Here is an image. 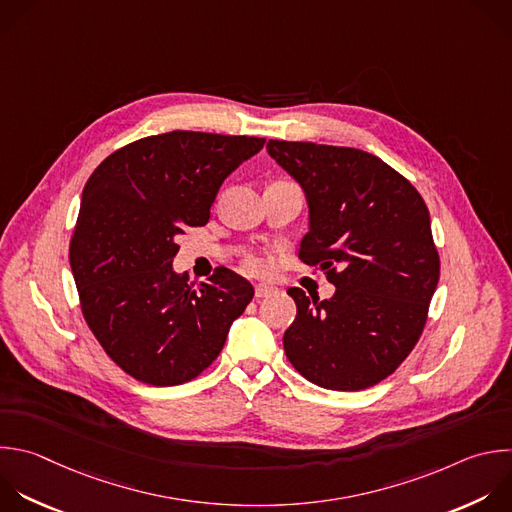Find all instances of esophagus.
Here are the masks:
<instances>
[{
	"mask_svg": "<svg viewBox=\"0 0 512 512\" xmlns=\"http://www.w3.org/2000/svg\"><path fill=\"white\" fill-rule=\"evenodd\" d=\"M273 293H277V287H273L269 283H257L255 285V297H269Z\"/></svg>",
	"mask_w": 512,
	"mask_h": 512,
	"instance_id": "esophagus-1",
	"label": "esophagus"
}]
</instances>
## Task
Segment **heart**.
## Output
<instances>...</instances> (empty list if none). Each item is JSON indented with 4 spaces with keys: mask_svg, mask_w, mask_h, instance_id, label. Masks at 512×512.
Instances as JSON below:
<instances>
[{
    "mask_svg": "<svg viewBox=\"0 0 512 512\" xmlns=\"http://www.w3.org/2000/svg\"><path fill=\"white\" fill-rule=\"evenodd\" d=\"M247 269H249V271H253V273H259V271L263 269V265H261V261H259V259L251 257V259H247Z\"/></svg>",
    "mask_w": 512,
    "mask_h": 512,
    "instance_id": "b5f03b06",
    "label": "heart"
}]
</instances>
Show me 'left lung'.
Listing matches in <instances>:
<instances>
[{
	"mask_svg": "<svg viewBox=\"0 0 512 512\" xmlns=\"http://www.w3.org/2000/svg\"><path fill=\"white\" fill-rule=\"evenodd\" d=\"M267 152L307 201L299 257L335 285L329 299L287 289L297 315L283 335L285 354L325 390H366L406 360L426 323L440 277L426 203L392 166L358 148L269 140Z\"/></svg>",
	"mask_w": 512,
	"mask_h": 512,
	"instance_id": "obj_1",
	"label": "left lung"
}]
</instances>
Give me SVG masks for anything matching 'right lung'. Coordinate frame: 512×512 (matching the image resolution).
<instances>
[{
	"label": "right lung",
	"mask_w": 512,
	"mask_h": 512,
	"mask_svg": "<svg viewBox=\"0 0 512 512\" xmlns=\"http://www.w3.org/2000/svg\"><path fill=\"white\" fill-rule=\"evenodd\" d=\"M265 138L173 130L110 154L88 179L70 243L82 313L132 378L177 386L207 370L253 285L219 267L191 289L177 239L203 227L225 179Z\"/></svg>",
	"instance_id": "add662e5"
}]
</instances>
